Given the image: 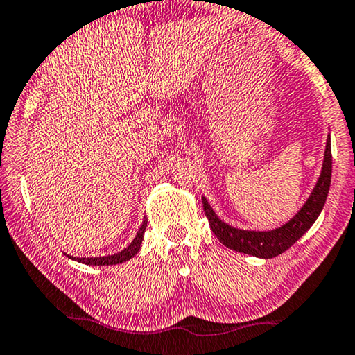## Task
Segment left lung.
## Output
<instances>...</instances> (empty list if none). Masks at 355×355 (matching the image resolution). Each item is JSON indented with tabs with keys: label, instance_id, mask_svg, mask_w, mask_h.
I'll use <instances>...</instances> for the list:
<instances>
[{
	"label": "left lung",
	"instance_id": "left-lung-1",
	"mask_svg": "<svg viewBox=\"0 0 355 355\" xmlns=\"http://www.w3.org/2000/svg\"><path fill=\"white\" fill-rule=\"evenodd\" d=\"M331 182V141L330 135L327 137L324 162H322L320 175L317 178L313 191L301 209L290 218L287 223L274 230L268 231H253V230H241L225 223L215 210L211 209L209 200L202 196V205L205 216H207L210 228L214 234L218 237L221 244L231 250L245 253L257 258H274L288 250L296 241L300 239L304 232L315 223L319 218L322 209H324L327 196H329Z\"/></svg>",
	"mask_w": 355,
	"mask_h": 355
}]
</instances>
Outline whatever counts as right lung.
Returning a JSON list of instances; mask_svg holds the SVG:
<instances>
[{
    "label": "right lung",
    "instance_id": "1",
    "mask_svg": "<svg viewBox=\"0 0 355 355\" xmlns=\"http://www.w3.org/2000/svg\"><path fill=\"white\" fill-rule=\"evenodd\" d=\"M146 223H148V220L145 218L144 223H141V226H140V230L137 231L134 241H132L130 244L124 248V250L114 253V255L92 257V258H78V257L68 255V258H71V260H75L78 263L89 264V266H111V264H119V263L129 261L130 258H134L137 255V252L140 250L141 241H144V232L146 230Z\"/></svg>",
    "mask_w": 355,
    "mask_h": 355
}]
</instances>
